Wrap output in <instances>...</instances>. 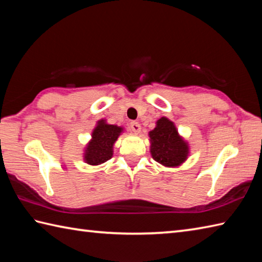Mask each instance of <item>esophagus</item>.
I'll list each match as a JSON object with an SVG mask.
<instances>
[{
  "instance_id": "obj_1",
  "label": "esophagus",
  "mask_w": 262,
  "mask_h": 262,
  "mask_svg": "<svg viewBox=\"0 0 262 262\" xmlns=\"http://www.w3.org/2000/svg\"><path fill=\"white\" fill-rule=\"evenodd\" d=\"M130 129L133 130V132H135V133H138V132H140L141 130V125L140 124H138V122L137 121H132L130 122Z\"/></svg>"
}]
</instances>
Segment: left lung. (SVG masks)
<instances>
[{
	"label": "left lung",
	"instance_id": "1",
	"mask_svg": "<svg viewBox=\"0 0 262 262\" xmlns=\"http://www.w3.org/2000/svg\"><path fill=\"white\" fill-rule=\"evenodd\" d=\"M151 154L157 162L165 166H177L185 162L188 155V145L178 135L173 122L165 117L159 119L157 127L149 132Z\"/></svg>",
	"mask_w": 262,
	"mask_h": 262
}]
</instances>
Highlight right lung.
Returning <instances> with one entry per match:
<instances>
[{
  "label": "right lung",
  "mask_w": 262,
  "mask_h": 262,
  "mask_svg": "<svg viewBox=\"0 0 262 262\" xmlns=\"http://www.w3.org/2000/svg\"><path fill=\"white\" fill-rule=\"evenodd\" d=\"M121 132V127L105 124L104 120L98 121L92 133V140L85 149V162L91 165H99L111 159L113 146Z\"/></svg>",
  "instance_id": "right-lung-1"
}]
</instances>
